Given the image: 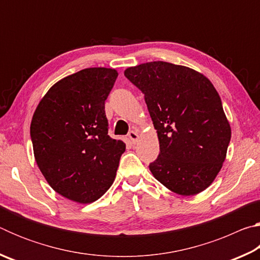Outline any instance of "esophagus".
Here are the masks:
<instances>
[{"mask_svg": "<svg viewBox=\"0 0 260 260\" xmlns=\"http://www.w3.org/2000/svg\"><path fill=\"white\" fill-rule=\"evenodd\" d=\"M128 138L131 139L132 143L135 144L136 142H138V140H139V134H138V132H135V131H131L129 133H128Z\"/></svg>", "mask_w": 260, "mask_h": 260, "instance_id": "34e87169", "label": "esophagus"}]
</instances>
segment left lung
Segmentation results:
<instances>
[{
	"label": "left lung",
	"mask_w": 260,
	"mask_h": 260,
	"mask_svg": "<svg viewBox=\"0 0 260 260\" xmlns=\"http://www.w3.org/2000/svg\"><path fill=\"white\" fill-rule=\"evenodd\" d=\"M124 74L144 94L157 131L160 152L149 165L153 177L182 196L205 190L221 170L232 135L212 83L195 70L160 60Z\"/></svg>",
	"instance_id": "8db88e82"
}]
</instances>
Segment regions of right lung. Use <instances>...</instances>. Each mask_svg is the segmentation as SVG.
Wrapping results in <instances>:
<instances>
[{"instance_id": "obj_1", "label": "right lung", "mask_w": 260, "mask_h": 260, "mask_svg": "<svg viewBox=\"0 0 260 260\" xmlns=\"http://www.w3.org/2000/svg\"><path fill=\"white\" fill-rule=\"evenodd\" d=\"M118 72L89 68L56 82L30 122L34 157L50 187L81 204L102 197L116 178L126 149L108 135L105 100Z\"/></svg>"}]
</instances>
